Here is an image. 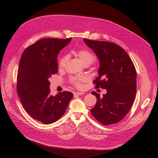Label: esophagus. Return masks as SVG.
I'll list each match as a JSON object with an SVG mask.
<instances>
[{"instance_id": "34e87169", "label": "esophagus", "mask_w": 158, "mask_h": 158, "mask_svg": "<svg viewBox=\"0 0 158 158\" xmlns=\"http://www.w3.org/2000/svg\"><path fill=\"white\" fill-rule=\"evenodd\" d=\"M85 93L83 92H74L73 93V95L74 96H79V95H83Z\"/></svg>"}]
</instances>
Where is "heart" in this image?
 Returning a JSON list of instances; mask_svg holds the SVG:
<instances>
[{"label":"heart","instance_id":"1","mask_svg":"<svg viewBox=\"0 0 158 158\" xmlns=\"http://www.w3.org/2000/svg\"><path fill=\"white\" fill-rule=\"evenodd\" d=\"M76 54L85 65H89V64L92 63L95 60L94 55L87 49L78 50L76 52ZM68 59L69 57L67 55H64L60 58L59 61H58V66L60 69L65 68ZM86 80V78L82 76H73L70 79L72 85L77 88H82L83 86V82H85Z\"/></svg>","mask_w":158,"mask_h":158}]
</instances>
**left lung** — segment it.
I'll list each match as a JSON object with an SVG mask.
<instances>
[{
	"instance_id": "1",
	"label": "left lung",
	"mask_w": 158,
	"mask_h": 158,
	"mask_svg": "<svg viewBox=\"0 0 158 158\" xmlns=\"http://www.w3.org/2000/svg\"><path fill=\"white\" fill-rule=\"evenodd\" d=\"M85 43L95 52L100 61L98 77L94 81L95 88L107 89L97 97L91 110L93 117L104 126L120 122L128 113L136 92V71L128 54L120 46L110 41L84 38Z\"/></svg>"
}]
</instances>
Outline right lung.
Wrapping results in <instances>:
<instances>
[{
	"label": "right lung",
	"mask_w": 158,
	"mask_h": 158,
	"mask_svg": "<svg viewBox=\"0 0 158 158\" xmlns=\"http://www.w3.org/2000/svg\"><path fill=\"white\" fill-rule=\"evenodd\" d=\"M71 40H40L26 48L20 58L16 81L19 97L25 111L44 124L60 119L73 97L70 92L52 95L48 81L57 73L58 53Z\"/></svg>",
	"instance_id": "obj_1"
}]
</instances>
